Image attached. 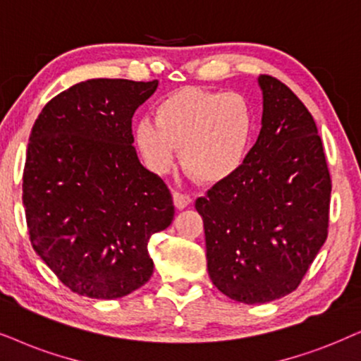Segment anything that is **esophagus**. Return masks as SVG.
I'll return each instance as SVG.
<instances>
[{
    "instance_id": "1",
    "label": "esophagus",
    "mask_w": 361,
    "mask_h": 361,
    "mask_svg": "<svg viewBox=\"0 0 361 361\" xmlns=\"http://www.w3.org/2000/svg\"><path fill=\"white\" fill-rule=\"evenodd\" d=\"M173 203L178 209H183L186 207H190L191 203V196L186 193H180V191H173Z\"/></svg>"
}]
</instances>
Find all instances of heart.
Wrapping results in <instances>:
<instances>
[{
    "label": "heart",
    "mask_w": 361,
    "mask_h": 361,
    "mask_svg": "<svg viewBox=\"0 0 361 361\" xmlns=\"http://www.w3.org/2000/svg\"><path fill=\"white\" fill-rule=\"evenodd\" d=\"M252 131V109L241 94L188 86L163 98L154 121L140 120L133 136L152 171L170 170L180 147L181 165L195 180L218 183L243 165Z\"/></svg>",
    "instance_id": "obj_1"
}]
</instances>
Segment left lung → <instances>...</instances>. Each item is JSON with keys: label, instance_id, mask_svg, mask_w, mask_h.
Segmentation results:
<instances>
[{"label": "left lung", "instance_id": "left-lung-1", "mask_svg": "<svg viewBox=\"0 0 361 361\" xmlns=\"http://www.w3.org/2000/svg\"><path fill=\"white\" fill-rule=\"evenodd\" d=\"M263 116L243 165L196 200L208 273L223 295L267 303L298 288L325 243L331 178L312 113L288 86L258 78Z\"/></svg>", "mask_w": 361, "mask_h": 361}]
</instances>
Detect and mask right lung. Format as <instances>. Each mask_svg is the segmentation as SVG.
<instances>
[{"mask_svg":"<svg viewBox=\"0 0 361 361\" xmlns=\"http://www.w3.org/2000/svg\"><path fill=\"white\" fill-rule=\"evenodd\" d=\"M158 81H81L41 109L23 204L35 252L68 288L115 300L153 275L152 235L171 225L170 190L140 163L131 118Z\"/></svg>","mask_w":361,"mask_h":361,"instance_id":"1","label":"right lung"}]
</instances>
